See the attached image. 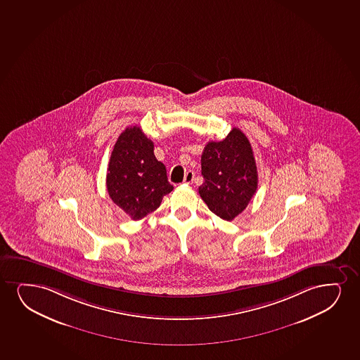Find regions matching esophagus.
Wrapping results in <instances>:
<instances>
[{"label":"esophagus","instance_id":"esophagus-1","mask_svg":"<svg viewBox=\"0 0 360 360\" xmlns=\"http://www.w3.org/2000/svg\"><path fill=\"white\" fill-rule=\"evenodd\" d=\"M195 180V173L192 172V170H188L186 174H185V178H184V182L185 184H192Z\"/></svg>","mask_w":360,"mask_h":360}]
</instances>
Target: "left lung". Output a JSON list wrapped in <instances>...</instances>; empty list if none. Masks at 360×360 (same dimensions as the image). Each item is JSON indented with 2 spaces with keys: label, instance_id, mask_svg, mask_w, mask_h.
Masks as SVG:
<instances>
[{
  "label": "left lung",
  "instance_id": "left-lung-1",
  "mask_svg": "<svg viewBox=\"0 0 360 360\" xmlns=\"http://www.w3.org/2000/svg\"><path fill=\"white\" fill-rule=\"evenodd\" d=\"M205 181L202 200L219 218L231 221L246 210L258 187V172L248 139L233 128L223 141L205 145L202 157Z\"/></svg>",
  "mask_w": 360,
  "mask_h": 360
}]
</instances>
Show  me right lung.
<instances>
[{"mask_svg": "<svg viewBox=\"0 0 360 360\" xmlns=\"http://www.w3.org/2000/svg\"><path fill=\"white\" fill-rule=\"evenodd\" d=\"M153 148L140 127H130L119 135L110 155L107 190L132 220L155 212L163 197L173 191L165 165L157 160Z\"/></svg>", "mask_w": 360, "mask_h": 360, "instance_id": "1", "label": "right lung"}]
</instances>
